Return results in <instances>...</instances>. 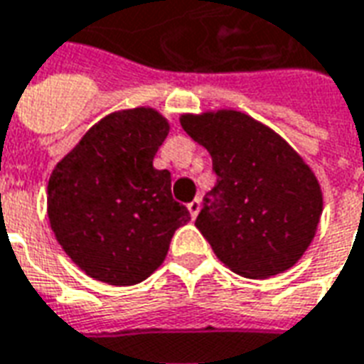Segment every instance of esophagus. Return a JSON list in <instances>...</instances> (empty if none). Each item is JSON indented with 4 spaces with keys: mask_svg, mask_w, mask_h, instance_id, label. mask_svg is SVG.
I'll use <instances>...</instances> for the list:
<instances>
[{
    "mask_svg": "<svg viewBox=\"0 0 364 364\" xmlns=\"http://www.w3.org/2000/svg\"><path fill=\"white\" fill-rule=\"evenodd\" d=\"M200 208H202V203H200V200H198V198L188 203V211H190V215H192V218H196V215L200 213Z\"/></svg>",
    "mask_w": 364,
    "mask_h": 364,
    "instance_id": "obj_1",
    "label": "esophagus"
}]
</instances>
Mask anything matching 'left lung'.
<instances>
[{
  "label": "left lung",
  "mask_w": 364,
  "mask_h": 364,
  "mask_svg": "<svg viewBox=\"0 0 364 364\" xmlns=\"http://www.w3.org/2000/svg\"><path fill=\"white\" fill-rule=\"evenodd\" d=\"M180 123L213 161L218 182L203 196L196 228L218 259L247 278L294 267L323 208L310 166L282 136L241 112L182 115Z\"/></svg>",
  "instance_id": "left-lung-1"
}]
</instances>
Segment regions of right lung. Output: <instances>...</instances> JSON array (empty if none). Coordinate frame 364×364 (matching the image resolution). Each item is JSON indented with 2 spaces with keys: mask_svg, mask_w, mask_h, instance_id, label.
Instances as JSON below:
<instances>
[{
  "mask_svg": "<svg viewBox=\"0 0 364 364\" xmlns=\"http://www.w3.org/2000/svg\"><path fill=\"white\" fill-rule=\"evenodd\" d=\"M168 121L151 107L107 115L56 164L48 219L80 269L113 286L143 282L162 264L190 211L172 198L168 170L153 159Z\"/></svg>",
  "mask_w": 364,
  "mask_h": 364,
  "instance_id": "1",
  "label": "right lung"
}]
</instances>
